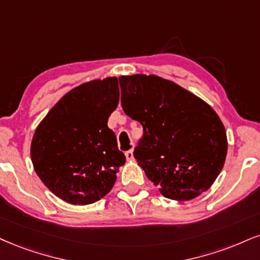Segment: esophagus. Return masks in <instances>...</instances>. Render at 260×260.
<instances>
[{
  "label": "esophagus",
  "instance_id": "obj_1",
  "mask_svg": "<svg viewBox=\"0 0 260 260\" xmlns=\"http://www.w3.org/2000/svg\"><path fill=\"white\" fill-rule=\"evenodd\" d=\"M125 156H126V160H129V161H131V160H134V153L133 150H127V152H125Z\"/></svg>",
  "mask_w": 260,
  "mask_h": 260
}]
</instances>
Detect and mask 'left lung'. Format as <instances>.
I'll return each mask as SVG.
<instances>
[{"mask_svg": "<svg viewBox=\"0 0 260 260\" xmlns=\"http://www.w3.org/2000/svg\"><path fill=\"white\" fill-rule=\"evenodd\" d=\"M119 83L125 114L143 127L134 156L149 181L171 200H191L206 191L228 150L225 129L212 107L153 75L123 76Z\"/></svg>", "mask_w": 260, "mask_h": 260, "instance_id": "1", "label": "left lung"}]
</instances>
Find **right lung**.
Here are the masks:
<instances>
[{
	"label": "right lung",
	"instance_id": "add662e5",
	"mask_svg": "<svg viewBox=\"0 0 260 260\" xmlns=\"http://www.w3.org/2000/svg\"><path fill=\"white\" fill-rule=\"evenodd\" d=\"M118 102L115 77L84 83L60 99L35 131V171L66 203L92 204L114 185L125 155L107 121Z\"/></svg>",
	"mask_w": 260,
	"mask_h": 260
}]
</instances>
